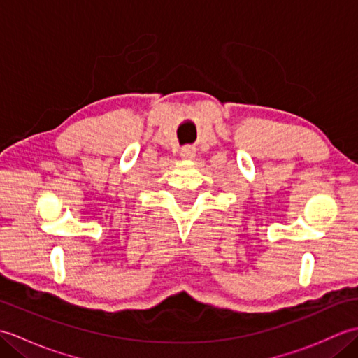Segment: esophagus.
I'll list each match as a JSON object with an SVG mask.
<instances>
[{
  "label": "esophagus",
  "instance_id": "obj_1",
  "mask_svg": "<svg viewBox=\"0 0 358 358\" xmlns=\"http://www.w3.org/2000/svg\"><path fill=\"white\" fill-rule=\"evenodd\" d=\"M196 155V148L191 146V144H187L183 149H181V157L187 158V159H192Z\"/></svg>",
  "mask_w": 358,
  "mask_h": 358
}]
</instances>
